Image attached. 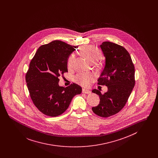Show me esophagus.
<instances>
[{
  "mask_svg": "<svg viewBox=\"0 0 158 158\" xmlns=\"http://www.w3.org/2000/svg\"><path fill=\"white\" fill-rule=\"evenodd\" d=\"M82 93L86 94H90L91 92L90 90L86 89H82Z\"/></svg>",
  "mask_w": 158,
  "mask_h": 158,
  "instance_id": "1",
  "label": "esophagus"
}]
</instances>
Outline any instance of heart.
I'll return each instance as SVG.
<instances>
[{
  "instance_id": "b5f03b06",
  "label": "heart",
  "mask_w": 158,
  "mask_h": 158,
  "mask_svg": "<svg viewBox=\"0 0 158 158\" xmlns=\"http://www.w3.org/2000/svg\"><path fill=\"white\" fill-rule=\"evenodd\" d=\"M80 52L83 56L89 60L91 63L96 62L101 57V53L97 48L91 46L86 45L81 48ZM75 55L74 54H71L69 57L68 61V66L69 68H72L75 60ZM95 79V76L93 74L90 73H80L76 76L75 81L76 82L84 86H88Z\"/></svg>"
}]
</instances>
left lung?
<instances>
[{"label":"left lung","mask_w":158,"mask_h":158,"mask_svg":"<svg viewBox=\"0 0 158 158\" xmlns=\"http://www.w3.org/2000/svg\"><path fill=\"white\" fill-rule=\"evenodd\" d=\"M100 48L105 61L98 84L105 85L108 90L102 94L96 89L92 90L99 95L100 101L92 110L100 117H108L118 113L126 105L135 86V69L130 54L123 47L105 41Z\"/></svg>","instance_id":"obj_1"}]
</instances>
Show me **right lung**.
I'll return each mask as SVG.
<instances>
[{"instance_id": "1", "label": "right lung", "mask_w": 158, "mask_h": 158, "mask_svg": "<svg viewBox=\"0 0 158 158\" xmlns=\"http://www.w3.org/2000/svg\"><path fill=\"white\" fill-rule=\"evenodd\" d=\"M77 47L54 40L40 46L31 61L26 74L28 89L34 105L46 115H60L82 92L75 83L66 88L59 85V77L68 72L69 57Z\"/></svg>"}]
</instances>
